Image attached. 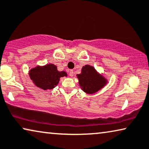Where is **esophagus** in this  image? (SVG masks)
<instances>
[{
  "label": "esophagus",
  "instance_id": "obj_1",
  "mask_svg": "<svg viewBox=\"0 0 149 149\" xmlns=\"http://www.w3.org/2000/svg\"><path fill=\"white\" fill-rule=\"evenodd\" d=\"M69 75L71 77H72L73 76H74V71H73V70H70V72H69Z\"/></svg>",
  "mask_w": 149,
  "mask_h": 149
}]
</instances>
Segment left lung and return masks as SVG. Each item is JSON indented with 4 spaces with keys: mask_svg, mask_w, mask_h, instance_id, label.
Masks as SVG:
<instances>
[{
    "mask_svg": "<svg viewBox=\"0 0 149 149\" xmlns=\"http://www.w3.org/2000/svg\"><path fill=\"white\" fill-rule=\"evenodd\" d=\"M77 77L82 89L88 94L95 93L106 84V80L89 65L83 66L81 73L77 74Z\"/></svg>",
    "mask_w": 149,
    "mask_h": 149,
    "instance_id": "obj_1",
    "label": "left lung"
}]
</instances>
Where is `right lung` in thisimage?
<instances>
[{"instance_id": "add662e5", "label": "right lung", "mask_w": 149, "mask_h": 149, "mask_svg": "<svg viewBox=\"0 0 149 149\" xmlns=\"http://www.w3.org/2000/svg\"><path fill=\"white\" fill-rule=\"evenodd\" d=\"M29 74L34 84L44 90L52 89L58 84L60 77L67 76L64 71H58L56 66L53 64L32 68Z\"/></svg>"}]
</instances>
